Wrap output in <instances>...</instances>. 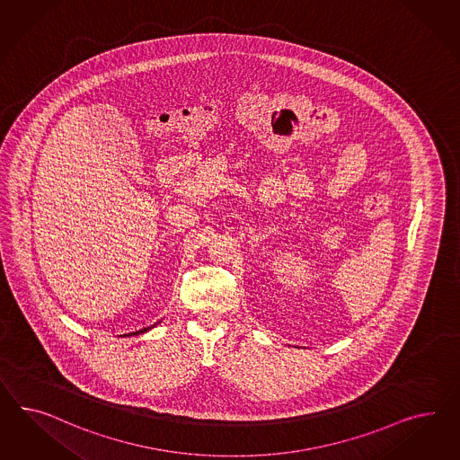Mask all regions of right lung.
I'll list each match as a JSON object with an SVG mask.
<instances>
[{
  "mask_svg": "<svg viewBox=\"0 0 460 460\" xmlns=\"http://www.w3.org/2000/svg\"><path fill=\"white\" fill-rule=\"evenodd\" d=\"M159 323H161V322H159ZM159 323H155V324H159ZM155 324H152V326H147V328H144V330H138V332H136V333H130V335H127V336L140 335V333H146V332H149L150 328H154V326H155Z\"/></svg>",
  "mask_w": 460,
  "mask_h": 460,
  "instance_id": "add662e5",
  "label": "right lung"
}]
</instances>
